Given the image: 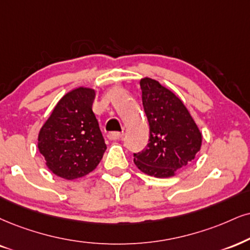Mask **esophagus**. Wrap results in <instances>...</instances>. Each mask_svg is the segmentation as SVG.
Here are the masks:
<instances>
[{
  "instance_id": "obj_1",
  "label": "esophagus",
  "mask_w": 250,
  "mask_h": 250,
  "mask_svg": "<svg viewBox=\"0 0 250 250\" xmlns=\"http://www.w3.org/2000/svg\"><path fill=\"white\" fill-rule=\"evenodd\" d=\"M123 137V133H120V132H110L109 134H107V138H109L110 140H119L122 139Z\"/></svg>"
}]
</instances>
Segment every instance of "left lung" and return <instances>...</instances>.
<instances>
[{
  "label": "left lung",
  "mask_w": 250,
  "mask_h": 250,
  "mask_svg": "<svg viewBox=\"0 0 250 250\" xmlns=\"http://www.w3.org/2000/svg\"><path fill=\"white\" fill-rule=\"evenodd\" d=\"M143 105L149 123V143L134 153L141 171L158 178L171 177L196 158L202 133L190 112L174 92L155 80H140Z\"/></svg>",
  "instance_id": "1"
}]
</instances>
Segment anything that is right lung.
Listing matches in <instances>:
<instances>
[{"mask_svg": "<svg viewBox=\"0 0 250 250\" xmlns=\"http://www.w3.org/2000/svg\"><path fill=\"white\" fill-rule=\"evenodd\" d=\"M96 92L79 87L67 92L40 128L38 149L57 176L75 180L88 175L106 149L100 125L92 112Z\"/></svg>", "mask_w": 250, "mask_h": 250, "instance_id": "right-lung-1", "label": "right lung"}]
</instances>
